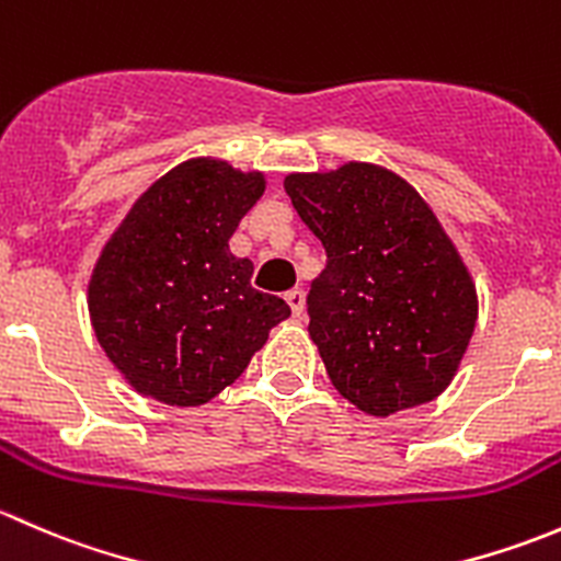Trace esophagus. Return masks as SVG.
<instances>
[{
	"mask_svg": "<svg viewBox=\"0 0 561 561\" xmlns=\"http://www.w3.org/2000/svg\"><path fill=\"white\" fill-rule=\"evenodd\" d=\"M285 301L290 304V309H293V314H301L304 312V307H307V293L301 290V287H293V290H287L285 293Z\"/></svg>",
	"mask_w": 561,
	"mask_h": 561,
	"instance_id": "obj_1",
	"label": "esophagus"
}]
</instances>
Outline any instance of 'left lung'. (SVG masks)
Listing matches in <instances>:
<instances>
[{
  "mask_svg": "<svg viewBox=\"0 0 561 561\" xmlns=\"http://www.w3.org/2000/svg\"><path fill=\"white\" fill-rule=\"evenodd\" d=\"M285 192L325 247L307 309L333 388L377 417L437 399L472 339L478 293L428 203L369 162L290 173Z\"/></svg>",
  "mask_w": 561,
  "mask_h": 561,
  "instance_id": "8db88e82",
  "label": "left lung"
}]
</instances>
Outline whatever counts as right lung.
Wrapping results in <instances>:
<instances>
[{
	"instance_id": "1",
	"label": "right lung",
	"mask_w": 561,
	"mask_h": 561,
	"mask_svg": "<svg viewBox=\"0 0 561 561\" xmlns=\"http://www.w3.org/2000/svg\"><path fill=\"white\" fill-rule=\"evenodd\" d=\"M263 173L211 157L186 160L135 201L89 282L100 347L138 393L197 407L233 386L290 317L252 287V260L230 236L260 195Z\"/></svg>"
}]
</instances>
